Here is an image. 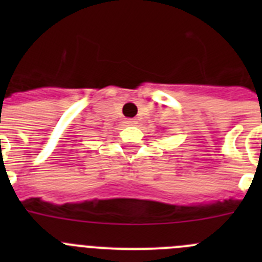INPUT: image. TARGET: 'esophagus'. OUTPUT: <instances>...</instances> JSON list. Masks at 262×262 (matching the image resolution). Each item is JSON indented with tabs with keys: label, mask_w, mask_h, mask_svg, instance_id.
Segmentation results:
<instances>
[{
	"label": "esophagus",
	"mask_w": 262,
	"mask_h": 262,
	"mask_svg": "<svg viewBox=\"0 0 262 262\" xmlns=\"http://www.w3.org/2000/svg\"><path fill=\"white\" fill-rule=\"evenodd\" d=\"M124 123H126L127 126H135V124L138 123V120H136V119H126V120H124Z\"/></svg>",
	"instance_id": "obj_1"
}]
</instances>
